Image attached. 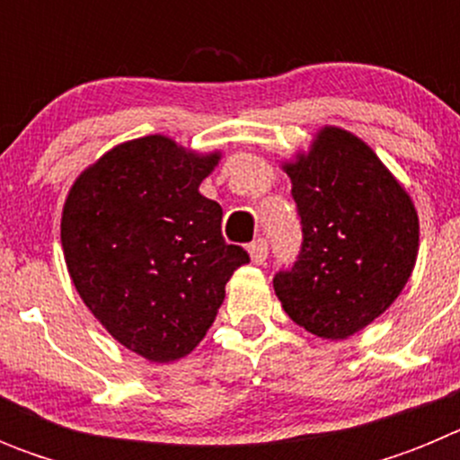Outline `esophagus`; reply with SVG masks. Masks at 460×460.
Returning <instances> with one entry per match:
<instances>
[{"mask_svg": "<svg viewBox=\"0 0 460 460\" xmlns=\"http://www.w3.org/2000/svg\"><path fill=\"white\" fill-rule=\"evenodd\" d=\"M251 260H253L255 265H265L267 255H270V242L265 237H258L253 243L249 246Z\"/></svg>", "mask_w": 460, "mask_h": 460, "instance_id": "obj_1", "label": "esophagus"}]
</instances>
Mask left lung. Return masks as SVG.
<instances>
[{
    "instance_id": "1",
    "label": "left lung",
    "mask_w": 460,
    "mask_h": 460,
    "mask_svg": "<svg viewBox=\"0 0 460 460\" xmlns=\"http://www.w3.org/2000/svg\"><path fill=\"white\" fill-rule=\"evenodd\" d=\"M302 246L274 290L299 327L348 339L401 295L420 246V218L403 186L368 145L323 128L306 156L286 165Z\"/></svg>"
}]
</instances>
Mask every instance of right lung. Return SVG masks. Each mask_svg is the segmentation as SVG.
I'll list each match as a JSON object with an SVG mask.
<instances>
[{"instance_id":"obj_1","label":"right lung","mask_w":460,"mask_h":460,"mask_svg":"<svg viewBox=\"0 0 460 460\" xmlns=\"http://www.w3.org/2000/svg\"><path fill=\"white\" fill-rule=\"evenodd\" d=\"M217 164L218 154L140 137L84 170L64 205L73 286L110 334L149 361L189 355L233 271L251 260L223 239L221 205L198 190Z\"/></svg>"}]
</instances>
